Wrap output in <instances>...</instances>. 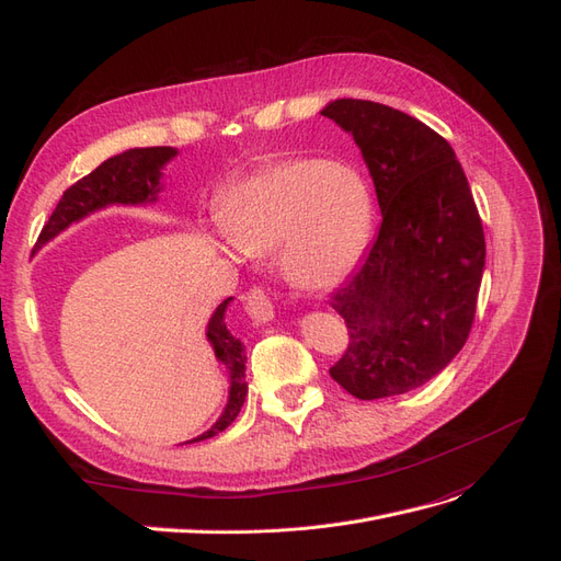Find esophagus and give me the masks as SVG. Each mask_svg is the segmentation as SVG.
Masks as SVG:
<instances>
[{
  "label": "esophagus",
  "instance_id": "1",
  "mask_svg": "<svg viewBox=\"0 0 561 561\" xmlns=\"http://www.w3.org/2000/svg\"><path fill=\"white\" fill-rule=\"evenodd\" d=\"M244 300H247V312L254 321L265 323V321L275 317V305H273V300H270V296L265 294L263 286H251Z\"/></svg>",
  "mask_w": 561,
  "mask_h": 561
}]
</instances>
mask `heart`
I'll use <instances>...</instances> for the list:
<instances>
[{
	"instance_id": "obj_1",
	"label": "heart",
	"mask_w": 561,
	"mask_h": 561,
	"mask_svg": "<svg viewBox=\"0 0 561 561\" xmlns=\"http://www.w3.org/2000/svg\"><path fill=\"white\" fill-rule=\"evenodd\" d=\"M375 203L352 162L284 158L234 182L221 201V230L234 249H279L286 275L307 288L345 277L370 240Z\"/></svg>"
}]
</instances>
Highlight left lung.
I'll return each mask as SVG.
<instances>
[{
    "label": "left lung",
    "instance_id": "left-lung-1",
    "mask_svg": "<svg viewBox=\"0 0 561 561\" xmlns=\"http://www.w3.org/2000/svg\"><path fill=\"white\" fill-rule=\"evenodd\" d=\"M321 116L354 135L382 226L331 294L347 350L331 377L360 401L422 387L466 345L484 270V232L461 162L436 130L387 104L335 100Z\"/></svg>",
    "mask_w": 561,
    "mask_h": 561
}]
</instances>
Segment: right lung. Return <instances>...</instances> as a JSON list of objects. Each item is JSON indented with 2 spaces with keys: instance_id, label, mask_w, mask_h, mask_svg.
Masks as SVG:
<instances>
[{
  "instance_id": "right-lung-1",
  "label": "right lung",
  "mask_w": 561,
  "mask_h": 561,
  "mask_svg": "<svg viewBox=\"0 0 561 561\" xmlns=\"http://www.w3.org/2000/svg\"><path fill=\"white\" fill-rule=\"evenodd\" d=\"M176 151L172 147H149V149H130L125 153H118L110 160H104L100 168H95L77 184H71L62 197L58 207L53 209L50 219L39 232L37 247L46 244L50 238H56L69 224L83 219L85 214L95 211L100 207L123 203V205H139L156 201V193L160 191V168L165 165L170 158H174ZM232 298H226L219 307H216L214 317L209 319L207 337L214 347V354L230 370V396L224 414L207 433L201 438L205 440L228 428L247 399V382H244V350L242 342L234 337L226 327V307ZM191 440V443H195Z\"/></svg>"
}]
</instances>
